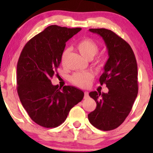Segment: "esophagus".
I'll list each match as a JSON object with an SVG mask.
<instances>
[{"label": "esophagus", "instance_id": "esophagus-1", "mask_svg": "<svg viewBox=\"0 0 153 153\" xmlns=\"http://www.w3.org/2000/svg\"><path fill=\"white\" fill-rule=\"evenodd\" d=\"M88 97V92H87V91H85L84 92V98L85 99H86V98Z\"/></svg>", "mask_w": 153, "mask_h": 153}]
</instances>
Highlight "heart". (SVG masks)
<instances>
[{"instance_id":"heart-1","label":"heart","mask_w":153,"mask_h":153,"mask_svg":"<svg viewBox=\"0 0 153 153\" xmlns=\"http://www.w3.org/2000/svg\"><path fill=\"white\" fill-rule=\"evenodd\" d=\"M77 49L78 52L85 59L91 60L94 57V56L97 54L99 51V46L98 45L93 41L91 39H83L80 40L77 45ZM69 50L65 49L63 50L62 55H61V62L64 64L66 60L67 55H68ZM104 59L99 58L96 60V65L99 68H102L104 65ZM94 78V75L89 72H79L73 74L71 76V80L73 84L78 87L86 88L90 85Z\"/></svg>"}]
</instances>
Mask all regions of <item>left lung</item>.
<instances>
[{
    "instance_id": "1",
    "label": "left lung",
    "mask_w": 153,
    "mask_h": 153,
    "mask_svg": "<svg viewBox=\"0 0 153 153\" xmlns=\"http://www.w3.org/2000/svg\"><path fill=\"white\" fill-rule=\"evenodd\" d=\"M89 31L103 38L108 50V59L99 81L106 84L108 92L89 93L96 108L88 118L94 127L109 131L120 126L131 111L138 94L137 64L130 45L114 32L106 29Z\"/></svg>"
}]
</instances>
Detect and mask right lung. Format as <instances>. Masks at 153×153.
Here are the masks:
<instances>
[{
    "mask_svg": "<svg viewBox=\"0 0 153 153\" xmlns=\"http://www.w3.org/2000/svg\"><path fill=\"white\" fill-rule=\"evenodd\" d=\"M80 30L51 25L31 39L20 54L17 92L30 118L42 127H58L83 99L84 93L77 88L65 85L61 88L51 82L66 42Z\"/></svg>",
    "mask_w": 153,
    "mask_h": 153,
    "instance_id": "right-lung-1",
    "label": "right lung"
}]
</instances>
